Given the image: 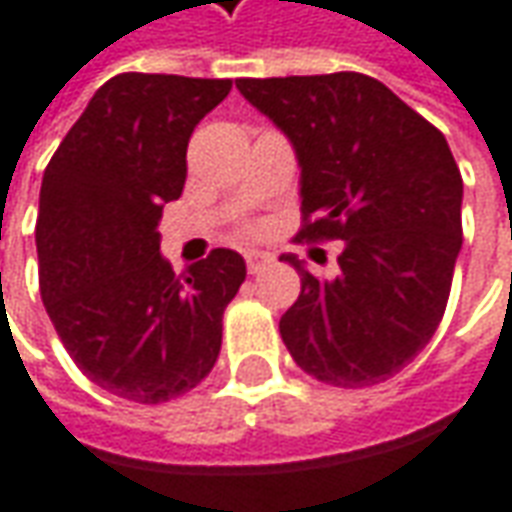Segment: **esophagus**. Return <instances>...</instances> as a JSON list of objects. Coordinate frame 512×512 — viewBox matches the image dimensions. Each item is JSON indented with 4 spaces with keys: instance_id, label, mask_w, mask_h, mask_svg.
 I'll return each mask as SVG.
<instances>
[{
    "instance_id": "1",
    "label": "esophagus",
    "mask_w": 512,
    "mask_h": 512,
    "mask_svg": "<svg viewBox=\"0 0 512 512\" xmlns=\"http://www.w3.org/2000/svg\"><path fill=\"white\" fill-rule=\"evenodd\" d=\"M272 263V255L269 252H260V249H249L246 252V269L252 274H257L260 269H266Z\"/></svg>"
}]
</instances>
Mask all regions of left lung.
Instances as JSON below:
<instances>
[{
	"label": "left lung",
	"mask_w": 512,
	"mask_h": 512,
	"mask_svg": "<svg viewBox=\"0 0 512 512\" xmlns=\"http://www.w3.org/2000/svg\"><path fill=\"white\" fill-rule=\"evenodd\" d=\"M235 84L297 155L300 238L343 240L331 280L283 255L303 280L283 343L337 388L394 377L431 343L462 249V175L445 135L362 73Z\"/></svg>",
	"instance_id": "obj_1"
}]
</instances>
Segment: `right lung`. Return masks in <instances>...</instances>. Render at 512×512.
<instances>
[{"label":"right lung","mask_w":512,"mask_h":512,"mask_svg":"<svg viewBox=\"0 0 512 512\" xmlns=\"http://www.w3.org/2000/svg\"><path fill=\"white\" fill-rule=\"evenodd\" d=\"M229 90V79L121 73L98 87L45 169L42 300L67 354L115 397L167 402L221 354L223 309L246 263L215 249L175 277L158 223L184 192L189 135Z\"/></svg>","instance_id":"obj_1"}]
</instances>
